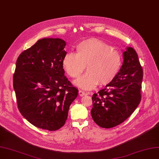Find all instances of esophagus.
<instances>
[{
	"mask_svg": "<svg viewBox=\"0 0 159 159\" xmlns=\"http://www.w3.org/2000/svg\"><path fill=\"white\" fill-rule=\"evenodd\" d=\"M79 94L80 96H86L87 94H89V93L85 92L84 91H83V90H79Z\"/></svg>",
	"mask_w": 159,
	"mask_h": 159,
	"instance_id": "34e87169",
	"label": "esophagus"
}]
</instances>
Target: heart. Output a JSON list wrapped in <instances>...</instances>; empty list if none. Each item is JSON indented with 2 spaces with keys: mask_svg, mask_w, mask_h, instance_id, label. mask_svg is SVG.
Masks as SVG:
<instances>
[{
  "mask_svg": "<svg viewBox=\"0 0 159 159\" xmlns=\"http://www.w3.org/2000/svg\"><path fill=\"white\" fill-rule=\"evenodd\" d=\"M120 53L112 46L96 39L82 41L76 46V53L68 52L63 57L62 67L66 73L76 79L87 69L86 72L75 81V84L90 90L99 83H110L118 74L122 66Z\"/></svg>",
  "mask_w": 159,
  "mask_h": 159,
  "instance_id": "heart-1",
  "label": "heart"
}]
</instances>
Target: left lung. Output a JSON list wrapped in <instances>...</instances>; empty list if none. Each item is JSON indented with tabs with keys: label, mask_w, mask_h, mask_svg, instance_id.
<instances>
[{
	"label": "left lung",
	"mask_w": 159,
	"mask_h": 159,
	"mask_svg": "<svg viewBox=\"0 0 159 159\" xmlns=\"http://www.w3.org/2000/svg\"><path fill=\"white\" fill-rule=\"evenodd\" d=\"M122 66L115 78L92 96V117L102 128L119 125L136 110L141 102L143 69L136 52L128 47Z\"/></svg>",
	"instance_id": "8db88e82"
}]
</instances>
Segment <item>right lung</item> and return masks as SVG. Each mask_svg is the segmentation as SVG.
Wrapping results in <instances>:
<instances>
[{
  "label": "right lung",
  "mask_w": 159,
  "mask_h": 159,
  "mask_svg": "<svg viewBox=\"0 0 159 159\" xmlns=\"http://www.w3.org/2000/svg\"><path fill=\"white\" fill-rule=\"evenodd\" d=\"M66 45L60 39L39 40L17 57L13 76L20 113L34 126L49 131L65 125L70 105L78 96L64 75Z\"/></svg>",
  "instance_id": "obj_1"
}]
</instances>
